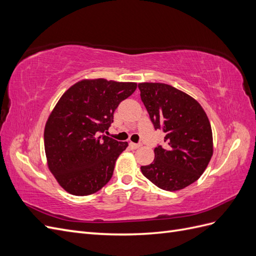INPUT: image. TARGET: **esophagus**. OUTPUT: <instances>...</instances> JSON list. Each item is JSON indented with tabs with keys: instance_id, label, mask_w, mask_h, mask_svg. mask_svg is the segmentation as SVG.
I'll return each instance as SVG.
<instances>
[{
	"instance_id": "1",
	"label": "esophagus",
	"mask_w": 256,
	"mask_h": 256,
	"mask_svg": "<svg viewBox=\"0 0 256 256\" xmlns=\"http://www.w3.org/2000/svg\"><path fill=\"white\" fill-rule=\"evenodd\" d=\"M129 145H130V147H131V148H132V150H136V148H138V147H141V144L132 143V142H131Z\"/></svg>"
}]
</instances>
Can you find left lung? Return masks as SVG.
I'll return each mask as SVG.
<instances>
[{"label":"left lung","instance_id":"obj_1","mask_svg":"<svg viewBox=\"0 0 256 256\" xmlns=\"http://www.w3.org/2000/svg\"><path fill=\"white\" fill-rule=\"evenodd\" d=\"M141 99L154 129L166 134V145L154 148L143 175L160 189L177 191L196 182L212 156V126L200 104L164 83H138Z\"/></svg>","mask_w":256,"mask_h":256}]
</instances>
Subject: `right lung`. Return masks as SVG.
Returning a JSON list of instances; mask_svg holds the SVG:
<instances>
[{"label":"right lung","mask_w":256,"mask_h":256,"mask_svg":"<svg viewBox=\"0 0 256 256\" xmlns=\"http://www.w3.org/2000/svg\"><path fill=\"white\" fill-rule=\"evenodd\" d=\"M136 88L134 82L82 80L69 88L44 127L48 166L62 188L90 196L111 180L115 161L126 150L104 134L118 104Z\"/></svg>","instance_id":"add662e5"}]
</instances>
